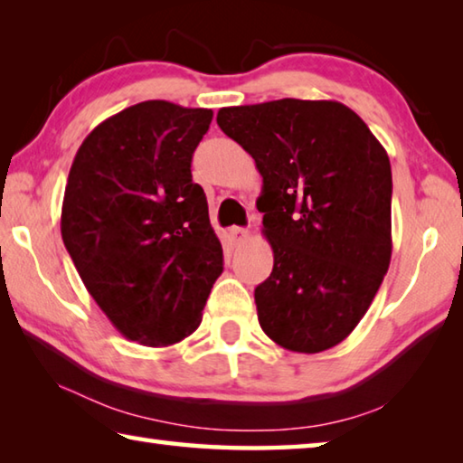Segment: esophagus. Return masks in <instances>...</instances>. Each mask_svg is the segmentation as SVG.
Instances as JSON below:
<instances>
[{
    "mask_svg": "<svg viewBox=\"0 0 463 463\" xmlns=\"http://www.w3.org/2000/svg\"><path fill=\"white\" fill-rule=\"evenodd\" d=\"M229 234H231V241L234 242V245H241V242L247 241L249 231L247 229H241V226H232V229L229 231Z\"/></svg>",
    "mask_w": 463,
    "mask_h": 463,
    "instance_id": "esophagus-1",
    "label": "esophagus"
}]
</instances>
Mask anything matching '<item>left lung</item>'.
<instances>
[{
    "mask_svg": "<svg viewBox=\"0 0 463 463\" xmlns=\"http://www.w3.org/2000/svg\"><path fill=\"white\" fill-rule=\"evenodd\" d=\"M226 137L263 177L257 210L273 249L255 288L263 333L320 354L370 308L392 257V169L380 140L333 99H276L218 109Z\"/></svg>",
    "mask_w": 463,
    "mask_h": 463,
    "instance_id": "obj_1",
    "label": "left lung"
}]
</instances>
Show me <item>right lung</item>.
<instances>
[{
  "label": "right lung",
  "mask_w": 463,
  "mask_h": 463,
  "mask_svg": "<svg viewBox=\"0 0 463 463\" xmlns=\"http://www.w3.org/2000/svg\"><path fill=\"white\" fill-rule=\"evenodd\" d=\"M210 122L213 109L140 101L98 124L69 171L62 242L109 323L148 347L192 335L222 273L206 194L192 182Z\"/></svg>",
  "instance_id": "add662e5"
}]
</instances>
